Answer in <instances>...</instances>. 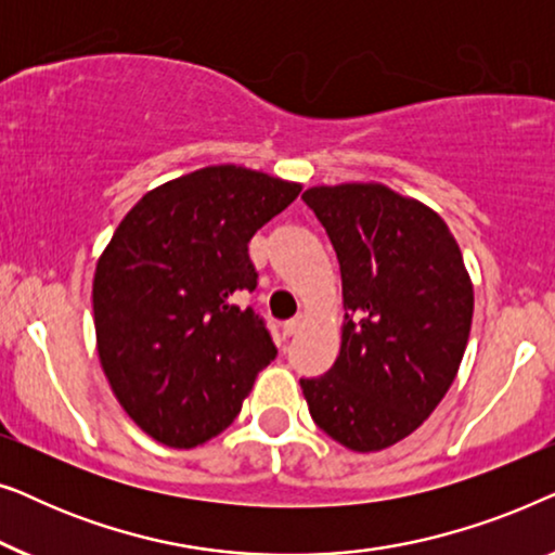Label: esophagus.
<instances>
[{
    "label": "esophagus",
    "mask_w": 555,
    "mask_h": 555,
    "mask_svg": "<svg viewBox=\"0 0 555 555\" xmlns=\"http://www.w3.org/2000/svg\"><path fill=\"white\" fill-rule=\"evenodd\" d=\"M300 328H302V315H295V318H291V321H285V325H283L285 336H295V333H300Z\"/></svg>",
    "instance_id": "34e87169"
}]
</instances>
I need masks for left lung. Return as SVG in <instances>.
<instances>
[{
  "instance_id": "obj_1",
  "label": "left lung",
  "mask_w": 555,
  "mask_h": 555,
  "mask_svg": "<svg viewBox=\"0 0 555 555\" xmlns=\"http://www.w3.org/2000/svg\"><path fill=\"white\" fill-rule=\"evenodd\" d=\"M344 283L333 366L300 378L310 416L353 452L412 435L457 376L473 325V283L444 219L384 184L313 186Z\"/></svg>"
}]
</instances>
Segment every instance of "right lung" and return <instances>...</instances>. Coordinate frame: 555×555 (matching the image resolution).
<instances>
[{"label": "right lung", "instance_id": "1", "mask_svg": "<svg viewBox=\"0 0 555 555\" xmlns=\"http://www.w3.org/2000/svg\"><path fill=\"white\" fill-rule=\"evenodd\" d=\"M298 194L245 166H207L151 189L113 232L93 280L98 356L156 442L189 450L217 437L278 356L247 306V245Z\"/></svg>", "mask_w": 555, "mask_h": 555}]
</instances>
